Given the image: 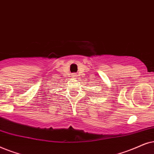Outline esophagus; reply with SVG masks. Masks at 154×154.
Returning a JSON list of instances; mask_svg holds the SVG:
<instances>
[{"instance_id": "34e87169", "label": "esophagus", "mask_w": 154, "mask_h": 154, "mask_svg": "<svg viewBox=\"0 0 154 154\" xmlns=\"http://www.w3.org/2000/svg\"><path fill=\"white\" fill-rule=\"evenodd\" d=\"M73 76H75V75H73Z\"/></svg>"}]
</instances>
